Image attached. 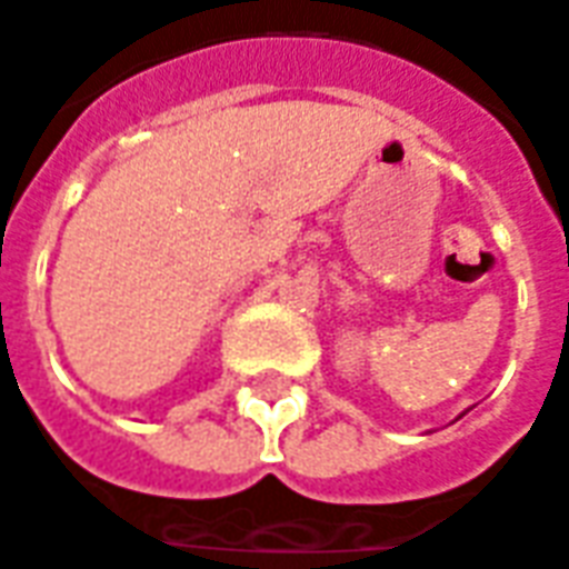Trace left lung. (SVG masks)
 I'll return each instance as SVG.
<instances>
[{"label":"left lung","mask_w":569,"mask_h":569,"mask_svg":"<svg viewBox=\"0 0 569 569\" xmlns=\"http://www.w3.org/2000/svg\"><path fill=\"white\" fill-rule=\"evenodd\" d=\"M461 416H465V413H461Z\"/></svg>","instance_id":"left-lung-1"}]
</instances>
